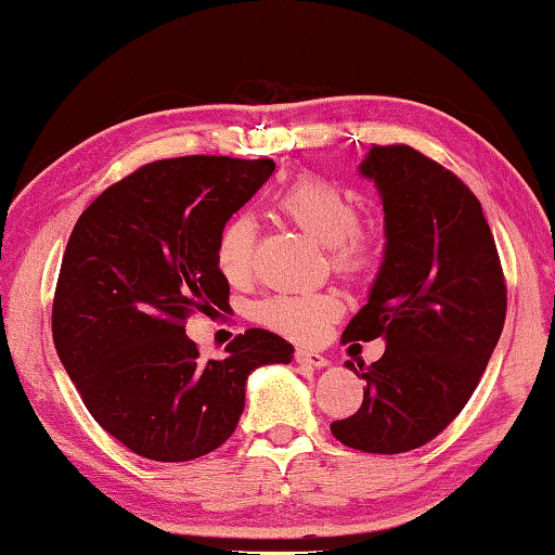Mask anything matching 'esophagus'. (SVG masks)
Returning a JSON list of instances; mask_svg holds the SVG:
<instances>
[{
  "mask_svg": "<svg viewBox=\"0 0 555 555\" xmlns=\"http://www.w3.org/2000/svg\"><path fill=\"white\" fill-rule=\"evenodd\" d=\"M294 359L298 361V364H304V366H312V369H322V366H327L330 361L320 354V351H312V349H296V354H294Z\"/></svg>",
  "mask_w": 555,
  "mask_h": 555,
  "instance_id": "obj_1",
  "label": "esophagus"
}]
</instances>
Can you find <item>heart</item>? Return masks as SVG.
Listing matches in <instances>:
<instances>
[{
	"mask_svg": "<svg viewBox=\"0 0 555 555\" xmlns=\"http://www.w3.org/2000/svg\"><path fill=\"white\" fill-rule=\"evenodd\" d=\"M291 223L325 243L332 267L349 279H359L376 267L380 235L359 223V206L349 191L327 177L304 175L291 181L274 198ZM257 228L247 214L230 216L218 230L216 264L220 274L240 281L249 274ZM339 312V298L330 291H284L261 298L255 318L261 325L291 339H312Z\"/></svg>",
	"mask_w": 555,
	"mask_h": 555,
	"instance_id": "b5f03b06",
	"label": "heart"
}]
</instances>
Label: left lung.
I'll return each mask as SVG.
<instances>
[{
  "label": "left lung",
  "instance_id": "8db88e82",
  "mask_svg": "<svg viewBox=\"0 0 555 555\" xmlns=\"http://www.w3.org/2000/svg\"><path fill=\"white\" fill-rule=\"evenodd\" d=\"M361 175L380 191L388 243L341 341L383 337L386 351L359 364L364 402L330 429L351 449L405 453L470 400L505 325L507 284L480 201L451 169L398 143L371 145Z\"/></svg>",
  "mask_w": 555,
  "mask_h": 555
}]
</instances>
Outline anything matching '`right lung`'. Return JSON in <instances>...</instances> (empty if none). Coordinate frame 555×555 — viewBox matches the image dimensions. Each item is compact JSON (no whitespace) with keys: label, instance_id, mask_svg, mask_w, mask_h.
Segmentation results:
<instances>
[{"label":"right lung","instance_id":"add662e5","mask_svg":"<svg viewBox=\"0 0 555 555\" xmlns=\"http://www.w3.org/2000/svg\"><path fill=\"white\" fill-rule=\"evenodd\" d=\"M274 159H157L111 184L79 216L53 298L57 357L92 417L150 461H194L233 435L245 380L288 364L294 347L251 327L201 359L194 312L230 298L216 264L220 225L257 194Z\"/></svg>","mask_w":555,"mask_h":555}]
</instances>
